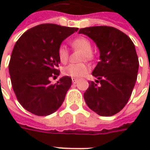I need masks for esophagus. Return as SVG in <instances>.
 <instances>
[{"instance_id": "34e87169", "label": "esophagus", "mask_w": 150, "mask_h": 150, "mask_svg": "<svg viewBox=\"0 0 150 150\" xmlns=\"http://www.w3.org/2000/svg\"><path fill=\"white\" fill-rule=\"evenodd\" d=\"M72 83H77V82L78 81V78H72Z\"/></svg>"}]
</instances>
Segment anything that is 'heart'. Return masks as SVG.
Returning a JSON list of instances; mask_svg holds the SVG:
<instances>
[{"mask_svg": "<svg viewBox=\"0 0 150 150\" xmlns=\"http://www.w3.org/2000/svg\"><path fill=\"white\" fill-rule=\"evenodd\" d=\"M72 46L76 49L83 52V57L88 60H91L93 57V53L92 52V44L89 39L85 37H78L72 41ZM57 57L62 63H67L69 57V53L67 47L61 45L57 49ZM90 67L85 63L79 64H69L62 68L63 75L71 78H80L86 75L89 72Z\"/></svg>", "mask_w": 150, "mask_h": 150, "instance_id": "obj_1", "label": "heart"}]
</instances>
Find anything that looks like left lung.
<instances>
[{
	"label": "left lung",
	"instance_id": "left-lung-1",
	"mask_svg": "<svg viewBox=\"0 0 150 150\" xmlns=\"http://www.w3.org/2000/svg\"><path fill=\"white\" fill-rule=\"evenodd\" d=\"M92 38L100 51V61L84 93L87 105L100 116H112L120 112L131 97L139 70L134 44L125 33L112 26L81 28Z\"/></svg>",
	"mask_w": 150,
	"mask_h": 150
}]
</instances>
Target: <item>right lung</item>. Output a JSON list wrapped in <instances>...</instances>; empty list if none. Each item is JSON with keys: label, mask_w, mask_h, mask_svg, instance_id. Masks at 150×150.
Masks as SVG:
<instances>
[{"label": "right lung", "mask_w": 150, "mask_h": 150, "mask_svg": "<svg viewBox=\"0 0 150 150\" xmlns=\"http://www.w3.org/2000/svg\"><path fill=\"white\" fill-rule=\"evenodd\" d=\"M78 29L57 24H41L24 32L16 42L9 73L18 102L28 112L47 116L57 110L72 85V78L59 75L57 49L62 42Z\"/></svg>", "instance_id": "obj_1"}]
</instances>
